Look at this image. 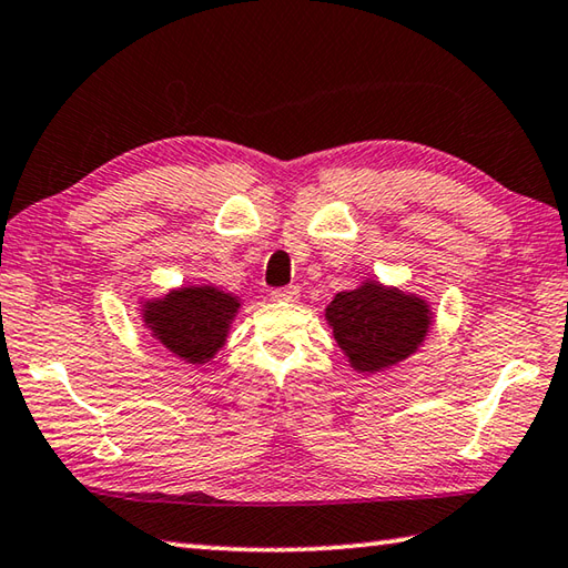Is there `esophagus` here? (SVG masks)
I'll return each mask as SVG.
<instances>
[{
  "mask_svg": "<svg viewBox=\"0 0 568 568\" xmlns=\"http://www.w3.org/2000/svg\"><path fill=\"white\" fill-rule=\"evenodd\" d=\"M273 301H283V303H295L297 297H301V291H297V285H287V287H275L271 293Z\"/></svg>",
  "mask_w": 568,
  "mask_h": 568,
  "instance_id": "34e87169",
  "label": "esophagus"
}]
</instances>
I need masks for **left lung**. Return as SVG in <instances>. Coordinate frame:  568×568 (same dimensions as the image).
Segmentation results:
<instances>
[{
  "label": "left lung",
  "mask_w": 568,
  "mask_h": 568,
  "mask_svg": "<svg viewBox=\"0 0 568 568\" xmlns=\"http://www.w3.org/2000/svg\"><path fill=\"white\" fill-rule=\"evenodd\" d=\"M325 320L349 367L373 375L417 353L432 327V307L422 295L367 277L353 291L337 293Z\"/></svg>",
  "instance_id": "obj_1"
}]
</instances>
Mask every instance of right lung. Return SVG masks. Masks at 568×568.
Masks as SVG:
<instances>
[{"label": "right lung", "mask_w": 568, "mask_h": 568, "mask_svg": "<svg viewBox=\"0 0 568 568\" xmlns=\"http://www.w3.org/2000/svg\"><path fill=\"white\" fill-rule=\"evenodd\" d=\"M239 311V295L215 285H185L143 301L141 320L171 355L189 365H203L225 345Z\"/></svg>", "instance_id": "obj_1"}]
</instances>
